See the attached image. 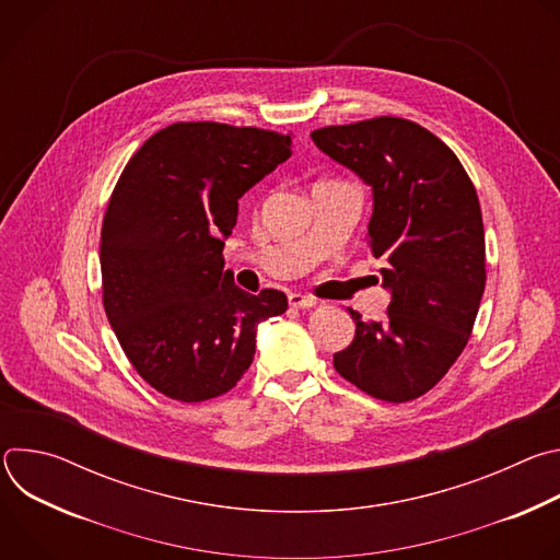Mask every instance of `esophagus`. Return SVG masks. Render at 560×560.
Segmentation results:
<instances>
[{"label": "esophagus", "mask_w": 560, "mask_h": 560, "mask_svg": "<svg viewBox=\"0 0 560 560\" xmlns=\"http://www.w3.org/2000/svg\"><path fill=\"white\" fill-rule=\"evenodd\" d=\"M288 301H290L292 307H312V305H316L314 296H307V294H301V292H292L288 296Z\"/></svg>", "instance_id": "obj_1"}]
</instances>
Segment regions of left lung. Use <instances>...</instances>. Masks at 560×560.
Wrapping results in <instances>:
<instances>
[{
	"label": "left lung",
	"instance_id": "1",
	"mask_svg": "<svg viewBox=\"0 0 560 560\" xmlns=\"http://www.w3.org/2000/svg\"><path fill=\"white\" fill-rule=\"evenodd\" d=\"M374 195L368 246L392 292L385 318L357 324L337 372L365 394L406 404L432 389L460 357L486 290V230L458 156L428 128L372 117L312 132Z\"/></svg>",
	"mask_w": 560,
	"mask_h": 560
}]
</instances>
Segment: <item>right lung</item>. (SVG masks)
<instances>
[{"label": "right lung", "mask_w": 560, "mask_h": 560, "mask_svg": "<svg viewBox=\"0 0 560 560\" xmlns=\"http://www.w3.org/2000/svg\"><path fill=\"white\" fill-rule=\"evenodd\" d=\"M290 135L177 121L130 156L102 225V301L137 374L175 401L221 396L246 374L257 326L288 310L223 272L238 199L292 154Z\"/></svg>", "instance_id": "right-lung-1"}]
</instances>
